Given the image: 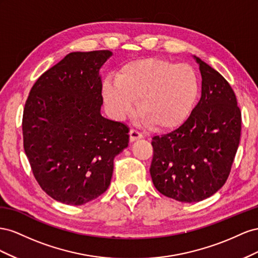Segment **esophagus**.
<instances>
[{
  "mask_svg": "<svg viewBox=\"0 0 258 258\" xmlns=\"http://www.w3.org/2000/svg\"><path fill=\"white\" fill-rule=\"evenodd\" d=\"M141 138H143V134L139 133L138 131H136V130H131L130 131L131 142H135V141H137V139H141Z\"/></svg>",
  "mask_w": 258,
  "mask_h": 258,
  "instance_id": "obj_1",
  "label": "esophagus"
}]
</instances>
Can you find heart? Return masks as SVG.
I'll return each instance as SVG.
<instances>
[{"instance_id": "obj_1", "label": "heart", "mask_w": 258, "mask_h": 258, "mask_svg": "<svg viewBox=\"0 0 258 258\" xmlns=\"http://www.w3.org/2000/svg\"><path fill=\"white\" fill-rule=\"evenodd\" d=\"M115 82H106L104 97L117 115L137 114L153 130H170L187 119L199 96V78L188 64L145 58L126 63Z\"/></svg>"}]
</instances>
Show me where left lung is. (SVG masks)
I'll return each mask as SVG.
<instances>
[{"instance_id": "8db88e82", "label": "left lung", "mask_w": 258, "mask_h": 258, "mask_svg": "<svg viewBox=\"0 0 258 258\" xmlns=\"http://www.w3.org/2000/svg\"><path fill=\"white\" fill-rule=\"evenodd\" d=\"M195 58L202 77L200 100L178 128L151 142L154 187L186 203L202 201L225 185L241 136V111L230 84Z\"/></svg>"}]
</instances>
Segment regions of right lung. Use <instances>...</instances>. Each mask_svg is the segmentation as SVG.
Here are the masks:
<instances>
[{"mask_svg": "<svg viewBox=\"0 0 258 258\" xmlns=\"http://www.w3.org/2000/svg\"><path fill=\"white\" fill-rule=\"evenodd\" d=\"M110 50L75 51L36 80L26 101V156L40 187L54 200L82 205L108 189L113 160L130 128L100 114L99 69Z\"/></svg>", "mask_w": 258, "mask_h": 258, "instance_id": "obj_1", "label": "right lung"}]
</instances>
